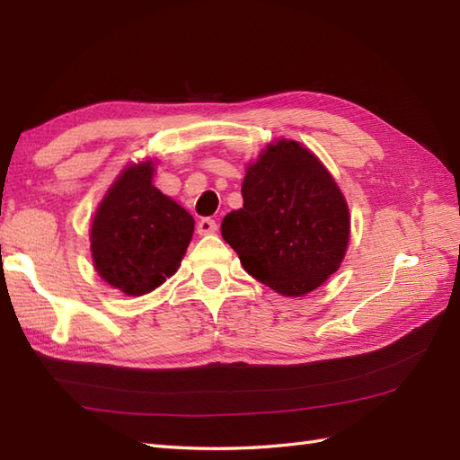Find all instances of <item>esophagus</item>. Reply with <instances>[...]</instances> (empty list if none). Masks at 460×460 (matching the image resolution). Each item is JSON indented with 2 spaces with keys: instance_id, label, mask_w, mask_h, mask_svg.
I'll return each mask as SVG.
<instances>
[{
  "instance_id": "esophagus-1",
  "label": "esophagus",
  "mask_w": 460,
  "mask_h": 460,
  "mask_svg": "<svg viewBox=\"0 0 460 460\" xmlns=\"http://www.w3.org/2000/svg\"><path fill=\"white\" fill-rule=\"evenodd\" d=\"M215 231H217V223H215L209 217H205V219H201L198 223V233H199V235H211V233H215Z\"/></svg>"
}]
</instances>
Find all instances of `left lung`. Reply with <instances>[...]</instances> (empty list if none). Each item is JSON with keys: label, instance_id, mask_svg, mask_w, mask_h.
Returning a JSON list of instances; mask_svg holds the SVG:
<instances>
[{"label": "left lung", "instance_id": "8db88e82", "mask_svg": "<svg viewBox=\"0 0 460 460\" xmlns=\"http://www.w3.org/2000/svg\"><path fill=\"white\" fill-rule=\"evenodd\" d=\"M245 172L243 208L225 215L221 235L252 279L282 296H305L344 261V193L326 165L295 140L269 144Z\"/></svg>", "mask_w": 460, "mask_h": 460}]
</instances>
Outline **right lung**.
<instances>
[{
  "label": "right lung",
  "instance_id": "right-lung-1",
  "mask_svg": "<svg viewBox=\"0 0 460 460\" xmlns=\"http://www.w3.org/2000/svg\"><path fill=\"white\" fill-rule=\"evenodd\" d=\"M154 162L130 164L106 191L91 225L93 265L128 296L148 295L180 269L195 221L154 181Z\"/></svg>",
  "mask_w": 460,
  "mask_h": 460
}]
</instances>
